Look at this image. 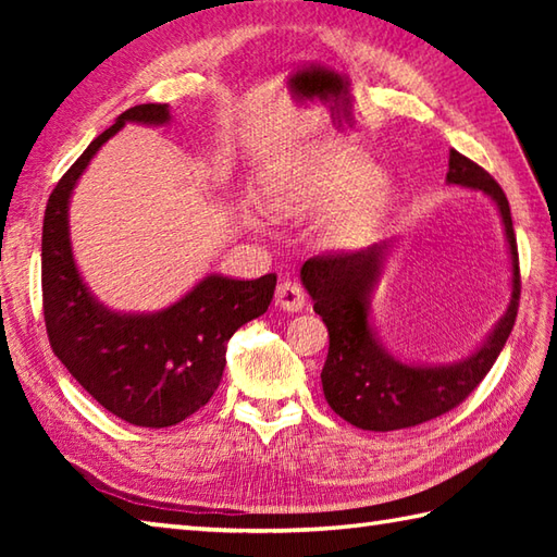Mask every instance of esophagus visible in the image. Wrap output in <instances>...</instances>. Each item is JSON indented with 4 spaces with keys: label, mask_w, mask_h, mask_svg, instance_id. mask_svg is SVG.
<instances>
[{
    "label": "esophagus",
    "mask_w": 557,
    "mask_h": 557,
    "mask_svg": "<svg viewBox=\"0 0 557 557\" xmlns=\"http://www.w3.org/2000/svg\"><path fill=\"white\" fill-rule=\"evenodd\" d=\"M275 306H280L282 311H289V313L301 311L306 306V292L299 282L282 280L275 289Z\"/></svg>",
    "instance_id": "obj_1"
}]
</instances>
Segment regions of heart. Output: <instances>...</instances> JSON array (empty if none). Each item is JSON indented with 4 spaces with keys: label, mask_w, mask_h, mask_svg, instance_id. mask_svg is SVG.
Wrapping results in <instances>:
<instances>
[{
    "label": "heart",
    "mask_w": 557,
    "mask_h": 557,
    "mask_svg": "<svg viewBox=\"0 0 557 557\" xmlns=\"http://www.w3.org/2000/svg\"><path fill=\"white\" fill-rule=\"evenodd\" d=\"M371 164L333 146H313L292 158L270 162L260 174V200L277 218L325 212L318 227L321 244L354 248L371 239L389 206V188L381 180H367Z\"/></svg>",
    "instance_id": "b5f03b06"
}]
</instances>
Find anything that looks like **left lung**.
Masks as SVG:
<instances>
[{"label": "left lung", "instance_id": "8db88e82", "mask_svg": "<svg viewBox=\"0 0 557 557\" xmlns=\"http://www.w3.org/2000/svg\"><path fill=\"white\" fill-rule=\"evenodd\" d=\"M447 184L474 188L495 200L512 258L510 309L471 357L449 366H409L381 347L369 323V304L381 277L387 244H373L361 251L318 253L301 268V282L311 294L313 311L323 318L330 335L321 373L325 399L335 413L357 429L397 431L443 417L474 393L512 333L522 280L507 196L486 170L457 150H449Z\"/></svg>", "mask_w": 557, "mask_h": 557}]
</instances>
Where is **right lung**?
<instances>
[{
	"label": "right lung",
	"instance_id": "add662e5",
	"mask_svg": "<svg viewBox=\"0 0 557 557\" xmlns=\"http://www.w3.org/2000/svg\"><path fill=\"white\" fill-rule=\"evenodd\" d=\"M168 104H136L116 116L71 164L42 220V313L54 357L100 405L134 425L168 429L206 407L215 393L230 337L263 315L277 275H208L158 313H114L83 285L69 239V198L104 140L126 122L168 124Z\"/></svg>",
	"mask_w": 557,
	"mask_h": 557
}]
</instances>
